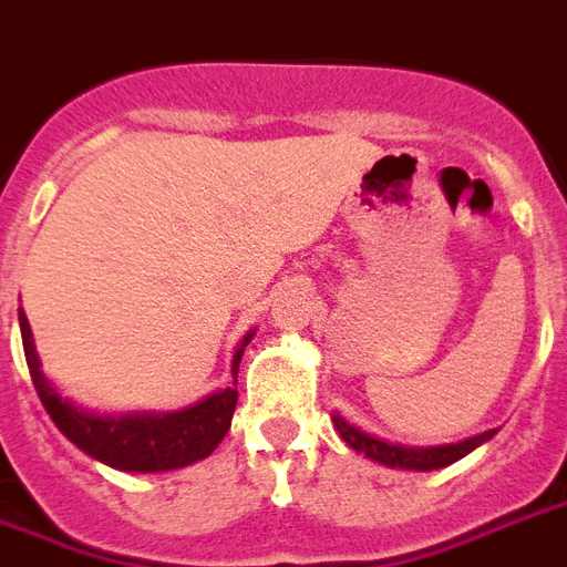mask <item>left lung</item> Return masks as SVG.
Wrapping results in <instances>:
<instances>
[{
	"mask_svg": "<svg viewBox=\"0 0 567 567\" xmlns=\"http://www.w3.org/2000/svg\"><path fill=\"white\" fill-rule=\"evenodd\" d=\"M331 422L338 427L340 440L355 449L363 457L375 460L388 468H408V472H434V468H445L451 463H457L460 457H466L468 451H475L477 445L489 443L495 431H483V434L460 440V443L449 445H402L381 440V436L363 431V427L352 425L347 416H340L338 411L331 413Z\"/></svg>",
	"mask_w": 567,
	"mask_h": 567,
	"instance_id": "1",
	"label": "left lung"
}]
</instances>
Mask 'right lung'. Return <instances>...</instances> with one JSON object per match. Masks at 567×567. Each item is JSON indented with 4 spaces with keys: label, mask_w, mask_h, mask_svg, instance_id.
I'll list each match as a JSON object with an SVG mask.
<instances>
[{
    "label": "right lung",
    "mask_w": 567,
    "mask_h": 567,
    "mask_svg": "<svg viewBox=\"0 0 567 567\" xmlns=\"http://www.w3.org/2000/svg\"><path fill=\"white\" fill-rule=\"evenodd\" d=\"M20 331L25 361H29L31 381L43 402L45 413L52 416L60 434L69 443L99 460L104 466L118 472H172V468L192 466L197 460L209 457L212 451L227 436L233 411H236L238 390L224 388L188 404L183 411H127V413H99L81 408L60 393L40 367V355L31 338V326L20 308ZM256 329H250L238 343L233 355V375L238 379L244 347L250 343Z\"/></svg>",
    "instance_id": "obj_1"
}]
</instances>
